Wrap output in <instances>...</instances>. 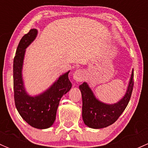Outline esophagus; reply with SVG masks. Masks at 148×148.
I'll use <instances>...</instances> for the list:
<instances>
[{"mask_svg": "<svg viewBox=\"0 0 148 148\" xmlns=\"http://www.w3.org/2000/svg\"><path fill=\"white\" fill-rule=\"evenodd\" d=\"M73 78L77 82H82L85 79V71L83 69H77L73 74Z\"/></svg>", "mask_w": 148, "mask_h": 148, "instance_id": "esophagus-1", "label": "esophagus"}]
</instances>
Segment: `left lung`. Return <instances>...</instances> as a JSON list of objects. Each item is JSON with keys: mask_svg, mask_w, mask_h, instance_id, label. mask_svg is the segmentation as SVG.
I'll return each instance as SVG.
<instances>
[{"mask_svg": "<svg viewBox=\"0 0 148 148\" xmlns=\"http://www.w3.org/2000/svg\"><path fill=\"white\" fill-rule=\"evenodd\" d=\"M134 73L131 75L127 91L125 97L116 104H106L96 99L86 82L79 86L82 96V118L86 125L100 129L112 125L117 120L127 106L134 86Z\"/></svg>", "mask_w": 148, "mask_h": 148, "instance_id": "obj_1", "label": "left lung"}]
</instances>
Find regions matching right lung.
Listing matches in <instances>:
<instances>
[{
	"label": "right lung",
	"instance_id": "obj_1",
	"mask_svg": "<svg viewBox=\"0 0 148 148\" xmlns=\"http://www.w3.org/2000/svg\"><path fill=\"white\" fill-rule=\"evenodd\" d=\"M36 29H31L21 39L13 59V90L14 100L18 112L28 124L38 129H46L53 125L56 119L59 101L69 92L71 83L69 73L61 76L48 90L36 97L26 94L22 80L21 70L25 49L35 39Z\"/></svg>",
	"mask_w": 148,
	"mask_h": 148
}]
</instances>
